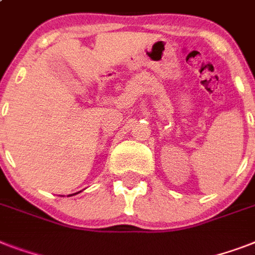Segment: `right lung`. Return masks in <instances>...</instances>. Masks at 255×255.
<instances>
[{
  "label": "right lung",
  "mask_w": 255,
  "mask_h": 255,
  "mask_svg": "<svg viewBox=\"0 0 255 255\" xmlns=\"http://www.w3.org/2000/svg\"><path fill=\"white\" fill-rule=\"evenodd\" d=\"M78 193H79V192H78ZM69 196H73V194H69Z\"/></svg>",
  "instance_id": "1"
}]
</instances>
